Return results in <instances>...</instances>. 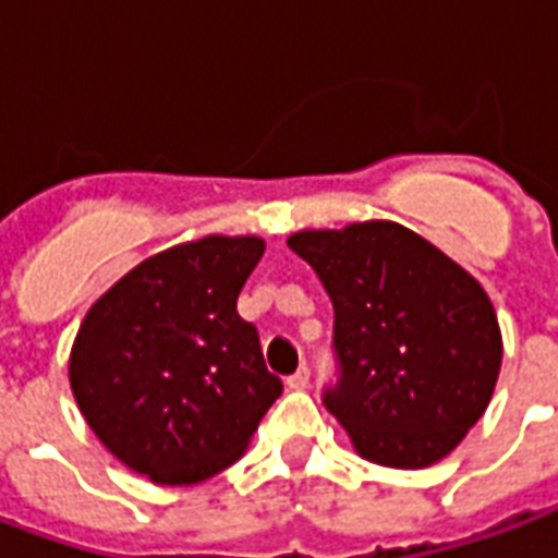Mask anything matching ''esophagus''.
<instances>
[{
  "instance_id": "esophagus-1",
  "label": "esophagus",
  "mask_w": 558,
  "mask_h": 558,
  "mask_svg": "<svg viewBox=\"0 0 558 558\" xmlns=\"http://www.w3.org/2000/svg\"><path fill=\"white\" fill-rule=\"evenodd\" d=\"M307 384H311V369L307 366H299V373H292L287 378V387L290 390H307Z\"/></svg>"
}]
</instances>
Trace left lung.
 Wrapping results in <instances>:
<instances>
[{
  "instance_id": "left-lung-1",
  "label": "left lung",
  "mask_w": 558,
  "mask_h": 558,
  "mask_svg": "<svg viewBox=\"0 0 558 558\" xmlns=\"http://www.w3.org/2000/svg\"><path fill=\"white\" fill-rule=\"evenodd\" d=\"M333 304L340 381L325 408L373 464L423 470L447 458L485 414L502 333L488 292L440 247L396 221L299 230Z\"/></svg>"
}]
</instances>
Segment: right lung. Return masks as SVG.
Here are the masks:
<instances>
[{"instance_id":"obj_1","label":"right lung","mask_w":558,"mask_h":558,"mask_svg":"<svg viewBox=\"0 0 558 558\" xmlns=\"http://www.w3.org/2000/svg\"><path fill=\"white\" fill-rule=\"evenodd\" d=\"M259 236L180 242L130 268L85 313L68 373L85 423L156 485L236 464L283 384L236 313Z\"/></svg>"}]
</instances>
